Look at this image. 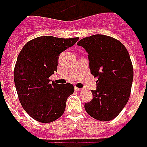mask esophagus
I'll list each match as a JSON object with an SVG mask.
<instances>
[{
  "label": "esophagus",
  "mask_w": 147,
  "mask_h": 147,
  "mask_svg": "<svg viewBox=\"0 0 147 147\" xmlns=\"http://www.w3.org/2000/svg\"><path fill=\"white\" fill-rule=\"evenodd\" d=\"M75 90H76V91H77V92H79V91H81V90H82V89H81V88L75 87Z\"/></svg>",
  "instance_id": "1"
}]
</instances>
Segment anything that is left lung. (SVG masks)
Here are the masks:
<instances>
[{
	"mask_svg": "<svg viewBox=\"0 0 147 147\" xmlns=\"http://www.w3.org/2000/svg\"><path fill=\"white\" fill-rule=\"evenodd\" d=\"M88 53L90 73L97 78L93 100L85 104L92 118L107 121L116 118L129 100L133 67L129 52L120 41L105 35L85 37L77 43Z\"/></svg>",
	"mask_w": 147,
	"mask_h": 147,
	"instance_id": "left-lung-1",
	"label": "left lung"
}]
</instances>
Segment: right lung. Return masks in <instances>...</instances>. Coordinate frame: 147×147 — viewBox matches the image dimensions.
<instances>
[{
	"label": "right lung",
	"mask_w": 147,
	"mask_h": 147,
	"mask_svg": "<svg viewBox=\"0 0 147 147\" xmlns=\"http://www.w3.org/2000/svg\"><path fill=\"white\" fill-rule=\"evenodd\" d=\"M78 40L40 36L26 43L18 54L14 69L16 91L24 110L36 121L52 122L65 111L73 85L50 83V76L57 71L59 54Z\"/></svg>",
	"instance_id": "1"
}]
</instances>
